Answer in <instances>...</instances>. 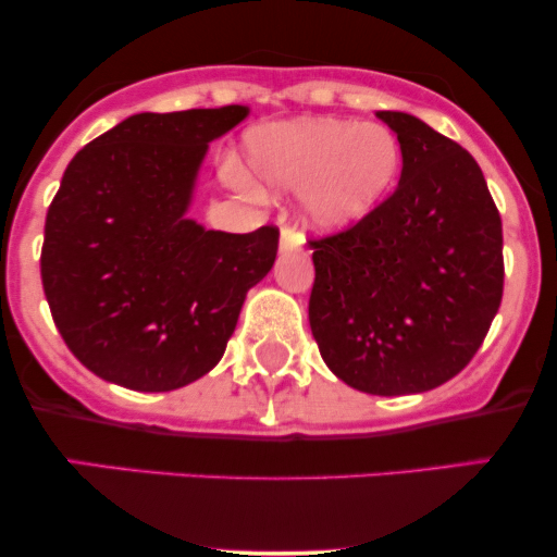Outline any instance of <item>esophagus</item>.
<instances>
[{"label": "esophagus", "mask_w": 557, "mask_h": 557, "mask_svg": "<svg viewBox=\"0 0 557 557\" xmlns=\"http://www.w3.org/2000/svg\"><path fill=\"white\" fill-rule=\"evenodd\" d=\"M304 248V238L296 233V230L290 227H283V233H280V251L283 253H296Z\"/></svg>", "instance_id": "obj_1"}]
</instances>
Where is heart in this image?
Returning <instances> with one entry per match:
<instances>
[{"mask_svg": "<svg viewBox=\"0 0 557 557\" xmlns=\"http://www.w3.org/2000/svg\"><path fill=\"white\" fill-rule=\"evenodd\" d=\"M246 168L230 181L259 190H298L300 216L317 233L359 225L393 194L403 168L400 138L380 123L296 117L251 127Z\"/></svg>", "mask_w": 557, "mask_h": 557, "instance_id": "1", "label": "heart"}]
</instances>
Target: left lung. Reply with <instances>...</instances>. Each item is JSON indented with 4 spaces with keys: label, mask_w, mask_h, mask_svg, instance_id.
Returning <instances> with one entry per match:
<instances>
[{
    "label": "left lung",
    "mask_w": 557,
    "mask_h": 557,
    "mask_svg": "<svg viewBox=\"0 0 557 557\" xmlns=\"http://www.w3.org/2000/svg\"><path fill=\"white\" fill-rule=\"evenodd\" d=\"M398 188L359 225L314 240L311 335L369 395H417L474 359L503 298V222L469 151L408 112Z\"/></svg>",
    "instance_id": "8db88e82"
}]
</instances>
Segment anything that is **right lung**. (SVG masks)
I'll return each instance as SVG.
<instances>
[{"label":"right lung","mask_w":557,"mask_h":557,"mask_svg":"<svg viewBox=\"0 0 557 557\" xmlns=\"http://www.w3.org/2000/svg\"><path fill=\"white\" fill-rule=\"evenodd\" d=\"M248 107L131 114L83 146L47 212L41 283L88 372L168 393L220 363L243 300L277 257V230L235 235L188 216L209 144Z\"/></svg>","instance_id":"obj_1"}]
</instances>
